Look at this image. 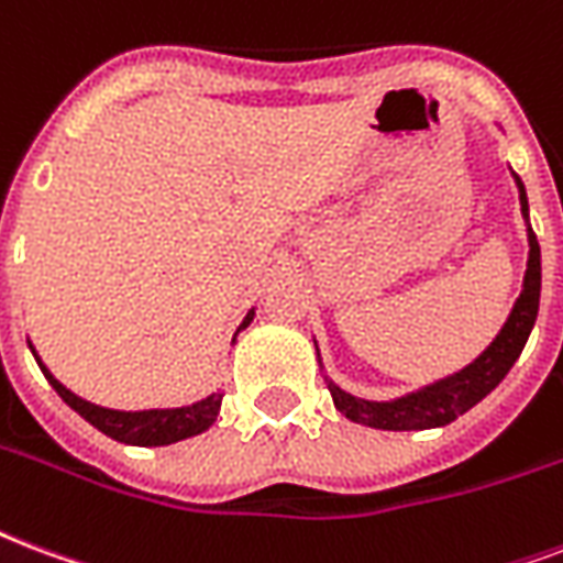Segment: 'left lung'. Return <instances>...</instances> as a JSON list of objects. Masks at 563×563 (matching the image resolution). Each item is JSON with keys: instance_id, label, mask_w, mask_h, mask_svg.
I'll return each mask as SVG.
<instances>
[{"instance_id": "obj_1", "label": "left lung", "mask_w": 563, "mask_h": 563, "mask_svg": "<svg viewBox=\"0 0 563 563\" xmlns=\"http://www.w3.org/2000/svg\"><path fill=\"white\" fill-rule=\"evenodd\" d=\"M517 188H520V206L526 221H529V200H526V186L514 174ZM540 307V244L534 230L529 227V265H526V280L514 310H510L505 328L499 336L493 339L482 357H475L466 368L443 377L431 386H422L419 393L401 396L396 401H366L339 389L333 380H328L333 405L345 419L380 431H424V428H443L463 416L470 407H475L484 396H490L493 389L501 384V377L508 375L510 366L529 342V333L534 328Z\"/></svg>"}]
</instances>
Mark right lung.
I'll use <instances>...</instances> for the list:
<instances>
[{
  "label": "right lung",
  "mask_w": 563,
  "mask_h": 563,
  "mask_svg": "<svg viewBox=\"0 0 563 563\" xmlns=\"http://www.w3.org/2000/svg\"><path fill=\"white\" fill-rule=\"evenodd\" d=\"M253 321V310L244 316L242 328ZM235 330V333H239ZM32 349V345H29ZM34 354V349H32ZM37 360V366L46 375V380L53 384V389L58 396L67 401V405L81 416V419H88V422L102 431L111 440H118V443L126 445H170L179 443V440H186V437L203 434L206 428L218 419V410H221V393H212V396H206L203 401H197V405L188 407H167V410H109V407L91 405V401H85L76 393H70L62 380H55L53 372L43 366L41 357L34 354Z\"/></svg>",
  "instance_id": "obj_1"
}]
</instances>
